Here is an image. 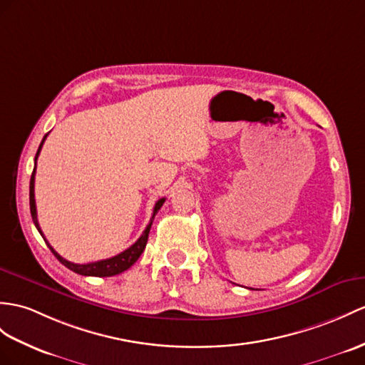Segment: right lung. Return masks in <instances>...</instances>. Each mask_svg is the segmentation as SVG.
<instances>
[{"label":"right lung","mask_w":365,"mask_h":365,"mask_svg":"<svg viewBox=\"0 0 365 365\" xmlns=\"http://www.w3.org/2000/svg\"><path fill=\"white\" fill-rule=\"evenodd\" d=\"M46 136H48V135H46ZM46 136L43 138L41 144H40V147H38V150H37V155H35V165H37V158H38V155H40V150H41V147H43V142H44V139H46ZM34 184H35V167H34V172H32V176H31V184H29V206H31V215H32V221H34L35 227L38 229L40 235L43 237L44 242H46V245H48V247L51 250V252L57 257L58 262H60L61 264H65L68 269L74 271V272H77V274H80V275H91V277H111V275H115V274H120V272H123V271H127L128 268H131V266L136 263V260L139 259L140 254L144 252V250H145V245H147V240H148V234H150V227H152L155 215L158 213V210L163 207V204H164V201H165V198H161V200L156 201L155 209H153V215H152V218H150L148 226L145 227L144 232H142V235L138 238V242H136L135 245H131V246L128 247V250H125V251L118 254V255L111 257V259H105V260L93 262V263L78 264V263H71V262L65 260L63 257L58 255V254L54 251V247H52V246L48 243V240L44 238V235H43V232H41V229H40V225H38V220H37V207H35Z\"/></svg>","instance_id":"right-lung-1"}]
</instances>
